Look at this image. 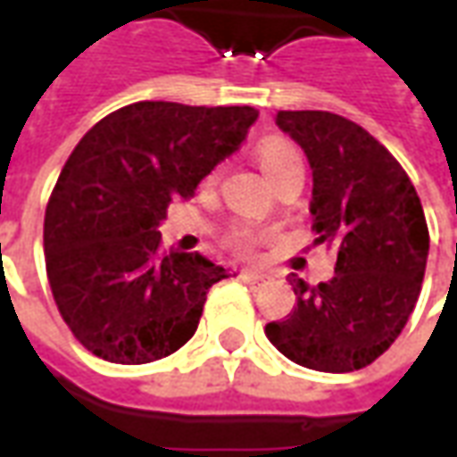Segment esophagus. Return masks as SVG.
Instances as JSON below:
<instances>
[{
	"mask_svg": "<svg viewBox=\"0 0 457 457\" xmlns=\"http://www.w3.org/2000/svg\"><path fill=\"white\" fill-rule=\"evenodd\" d=\"M239 277H242V281L252 284V287H257V284H264V281L269 278L267 274H262V271H249V269H245V271H242Z\"/></svg>",
	"mask_w": 457,
	"mask_h": 457,
	"instance_id": "34e87169",
	"label": "esophagus"
}]
</instances>
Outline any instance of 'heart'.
<instances>
[{"instance_id": "obj_1", "label": "heart", "mask_w": 457, "mask_h": 457, "mask_svg": "<svg viewBox=\"0 0 457 457\" xmlns=\"http://www.w3.org/2000/svg\"><path fill=\"white\" fill-rule=\"evenodd\" d=\"M259 163L262 170L267 173L269 180H277L278 176H284L287 170L303 169V159H301V151L287 139H267L259 144L257 149ZM257 242V235L252 229H235L229 235V245L239 252H249L252 245Z\"/></svg>"}]
</instances>
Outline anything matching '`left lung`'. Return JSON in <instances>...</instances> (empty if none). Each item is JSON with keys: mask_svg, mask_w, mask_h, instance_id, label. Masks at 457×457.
Wrapping results in <instances>:
<instances>
[{"mask_svg": "<svg viewBox=\"0 0 457 457\" xmlns=\"http://www.w3.org/2000/svg\"><path fill=\"white\" fill-rule=\"evenodd\" d=\"M313 170L316 245L337 252L336 277L308 287L291 277L296 308L264 333L291 362L354 372L389 350L421 294L428 225L402 163L340 114L278 112Z\"/></svg>", "mask_w": 457, "mask_h": 457, "instance_id": "1", "label": "left lung"}]
</instances>
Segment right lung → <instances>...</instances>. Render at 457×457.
<instances>
[{"label":"right lung","instance_id":"1","mask_svg":"<svg viewBox=\"0 0 457 457\" xmlns=\"http://www.w3.org/2000/svg\"><path fill=\"white\" fill-rule=\"evenodd\" d=\"M254 107L134 103L78 141L44 220L48 284L83 347L146 364L188 343L228 269L198 252H161L170 200L190 198L239 149Z\"/></svg>","mask_w":457,"mask_h":457}]
</instances>
